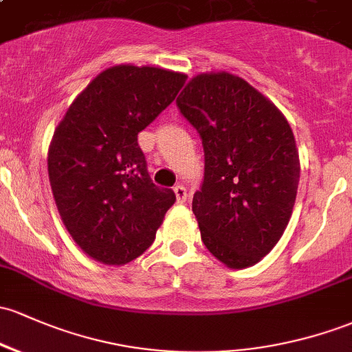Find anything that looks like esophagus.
<instances>
[{
  "label": "esophagus",
  "mask_w": 352,
  "mask_h": 352,
  "mask_svg": "<svg viewBox=\"0 0 352 352\" xmlns=\"http://www.w3.org/2000/svg\"><path fill=\"white\" fill-rule=\"evenodd\" d=\"M175 195H176V201L177 203H184L186 201V188L181 186V184H177V186H175Z\"/></svg>",
  "instance_id": "34e87169"
}]
</instances>
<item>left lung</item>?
<instances>
[{
    "label": "left lung",
    "instance_id": "obj_1",
    "mask_svg": "<svg viewBox=\"0 0 352 352\" xmlns=\"http://www.w3.org/2000/svg\"><path fill=\"white\" fill-rule=\"evenodd\" d=\"M205 149L192 196L201 240L230 268L258 263L277 245L296 205L300 161L283 114L247 80L199 74L176 100Z\"/></svg>",
    "mask_w": 352,
    "mask_h": 352
}]
</instances>
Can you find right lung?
Here are the masks:
<instances>
[{"mask_svg":"<svg viewBox=\"0 0 352 352\" xmlns=\"http://www.w3.org/2000/svg\"><path fill=\"white\" fill-rule=\"evenodd\" d=\"M186 75L131 63L100 72L75 97L48 147L60 218L80 250L126 265L153 245L173 190L151 181L138 134L176 99Z\"/></svg>","mask_w":352,"mask_h":352,"instance_id":"right-lung-1","label":"right lung"}]
</instances>
